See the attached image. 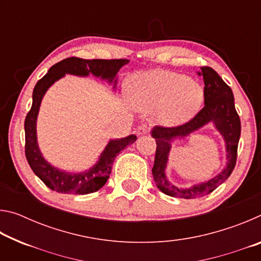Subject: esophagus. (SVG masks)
Returning <instances> with one entry per match:
<instances>
[{
    "instance_id": "obj_1",
    "label": "esophagus",
    "mask_w": 261,
    "mask_h": 261,
    "mask_svg": "<svg viewBox=\"0 0 261 261\" xmlns=\"http://www.w3.org/2000/svg\"><path fill=\"white\" fill-rule=\"evenodd\" d=\"M148 132H149V127L146 124H141L138 126V129H137V135L138 136L147 135Z\"/></svg>"
}]
</instances>
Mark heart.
<instances>
[{
    "label": "heart",
    "instance_id": "b5f03b06",
    "mask_svg": "<svg viewBox=\"0 0 261 261\" xmlns=\"http://www.w3.org/2000/svg\"><path fill=\"white\" fill-rule=\"evenodd\" d=\"M127 94L136 109L156 108L163 125L183 124L196 115L204 102V88L188 76L166 70L136 74L127 82Z\"/></svg>",
    "mask_w": 261,
    "mask_h": 261
}]
</instances>
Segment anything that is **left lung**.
<instances>
[{"label":"left lung","mask_w":261,"mask_h":261,"mask_svg":"<svg viewBox=\"0 0 261 261\" xmlns=\"http://www.w3.org/2000/svg\"><path fill=\"white\" fill-rule=\"evenodd\" d=\"M200 69L201 71L198 72V74L202 76L205 83L204 108L191 121L183 125L176 127H163L158 125L154 126L151 131L152 137L156 143L155 160H154L152 169L153 178L160 191L167 196L175 198L192 199V198L206 196L214 191L230 176L236 165L237 147L241 137V121L235 109L232 91L213 69L210 67H202ZM208 122L214 123L226 144V167L221 173L206 182L195 185L190 188L176 187L167 180L165 175L171 144L176 139H182Z\"/></svg>","instance_id":"left-lung-1"}]
</instances>
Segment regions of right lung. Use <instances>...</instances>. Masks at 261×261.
I'll list each match as a JSON object with an SVG mask.
<instances>
[{"instance_id": "1", "label": "right lung", "mask_w": 261, "mask_h": 261, "mask_svg": "<svg viewBox=\"0 0 261 261\" xmlns=\"http://www.w3.org/2000/svg\"><path fill=\"white\" fill-rule=\"evenodd\" d=\"M129 63L127 60H83L69 57L59 62L48 70V72L37 83L32 95V107L25 118V154L33 173L53 191L60 193L88 194L103 187L109 178L112 166L117 154L137 140L135 135L125 138L110 139L107 146L100 154L98 161L90 169L81 173H70L51 166L39 148L37 137V120L43 95L53 84L65 74L87 77L93 74L116 88L117 72Z\"/></svg>"}]
</instances>
